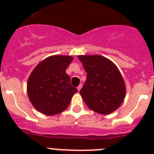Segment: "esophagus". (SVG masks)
<instances>
[{"instance_id":"34e87169","label":"esophagus","mask_w":154,"mask_h":154,"mask_svg":"<svg viewBox=\"0 0 154 154\" xmlns=\"http://www.w3.org/2000/svg\"><path fill=\"white\" fill-rule=\"evenodd\" d=\"M82 85L81 84V85H78V86H77V90H78V91H80V90H81V89H82Z\"/></svg>"}]
</instances>
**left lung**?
I'll list each match as a JSON object with an SVG mask.
<instances>
[{"instance_id":"8db88e82","label":"left lung","mask_w":154,"mask_h":154,"mask_svg":"<svg viewBox=\"0 0 154 154\" xmlns=\"http://www.w3.org/2000/svg\"><path fill=\"white\" fill-rule=\"evenodd\" d=\"M77 57L87 72L80 91L87 106L100 114H109L117 109L125 97V85L117 66L100 55Z\"/></svg>"}]
</instances>
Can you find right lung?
Segmentation results:
<instances>
[{
	"label": "right lung",
	"instance_id": "obj_1",
	"mask_svg": "<svg viewBox=\"0 0 154 154\" xmlns=\"http://www.w3.org/2000/svg\"><path fill=\"white\" fill-rule=\"evenodd\" d=\"M72 59L71 56H51L40 62L31 72L27 83L28 96L42 113L52 116L61 112L77 92L65 72Z\"/></svg>",
	"mask_w": 154,
	"mask_h": 154
}]
</instances>
